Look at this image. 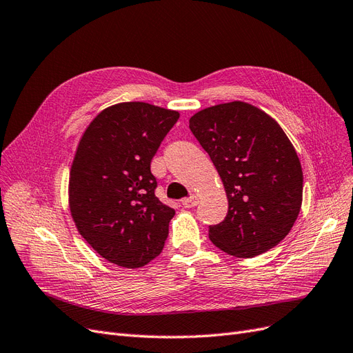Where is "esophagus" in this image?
<instances>
[{"instance_id": "34e87169", "label": "esophagus", "mask_w": 353, "mask_h": 353, "mask_svg": "<svg viewBox=\"0 0 353 353\" xmlns=\"http://www.w3.org/2000/svg\"><path fill=\"white\" fill-rule=\"evenodd\" d=\"M181 203H183L184 208H194V206H197L199 197H197V196H190L188 199H183V200H181Z\"/></svg>"}]
</instances>
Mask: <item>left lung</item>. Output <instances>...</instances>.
<instances>
[{
	"mask_svg": "<svg viewBox=\"0 0 353 353\" xmlns=\"http://www.w3.org/2000/svg\"><path fill=\"white\" fill-rule=\"evenodd\" d=\"M190 130L205 148L228 199L225 219L209 227L218 249L254 258L275 248L302 206L301 160L281 126L243 101L197 112Z\"/></svg>",
	"mask_w": 353,
	"mask_h": 353,
	"instance_id": "8db88e82",
	"label": "left lung"
}]
</instances>
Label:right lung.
Segmentation results:
<instances>
[{
	"mask_svg": "<svg viewBox=\"0 0 353 353\" xmlns=\"http://www.w3.org/2000/svg\"><path fill=\"white\" fill-rule=\"evenodd\" d=\"M179 113L148 103L103 110L83 132L69 179V206L81 236L105 261L140 268L163 250L175 210L156 197L150 170Z\"/></svg>",
	"mask_w": 353,
	"mask_h": 353,
	"instance_id": "1",
	"label": "right lung"
}]
</instances>
